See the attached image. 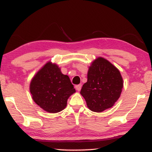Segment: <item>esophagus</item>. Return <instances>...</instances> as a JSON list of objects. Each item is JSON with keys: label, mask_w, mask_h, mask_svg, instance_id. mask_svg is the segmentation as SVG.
Returning <instances> with one entry per match:
<instances>
[{"label": "esophagus", "mask_w": 152, "mask_h": 152, "mask_svg": "<svg viewBox=\"0 0 152 152\" xmlns=\"http://www.w3.org/2000/svg\"><path fill=\"white\" fill-rule=\"evenodd\" d=\"M81 85H76V86H75V88H76V90H78V91H80V89H81Z\"/></svg>", "instance_id": "34e87169"}]
</instances>
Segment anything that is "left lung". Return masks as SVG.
I'll return each instance as SVG.
<instances>
[{
  "label": "left lung",
  "mask_w": 152,
  "mask_h": 152,
  "mask_svg": "<svg viewBox=\"0 0 152 152\" xmlns=\"http://www.w3.org/2000/svg\"><path fill=\"white\" fill-rule=\"evenodd\" d=\"M123 86L118 69L107 59L98 57L89 67L88 80L83 86L80 94L90 110L102 112L118 100Z\"/></svg>",
  "instance_id": "8db88e82"
}]
</instances>
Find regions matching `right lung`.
Wrapping results in <instances>:
<instances>
[{
	"label": "right lung",
	"instance_id": "1",
	"mask_svg": "<svg viewBox=\"0 0 152 152\" xmlns=\"http://www.w3.org/2000/svg\"><path fill=\"white\" fill-rule=\"evenodd\" d=\"M34 101L50 113H57L66 106L67 99L76 92L68 76L61 72L57 64L48 62L30 83Z\"/></svg>",
	"mask_w": 152,
	"mask_h": 152
}]
</instances>
